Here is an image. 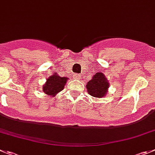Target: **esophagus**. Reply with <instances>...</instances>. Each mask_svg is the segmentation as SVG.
I'll use <instances>...</instances> for the list:
<instances>
[{"label":"esophagus","instance_id":"34e87169","mask_svg":"<svg viewBox=\"0 0 155 155\" xmlns=\"http://www.w3.org/2000/svg\"><path fill=\"white\" fill-rule=\"evenodd\" d=\"M74 76L75 78H80V75L78 74H75L74 75Z\"/></svg>","mask_w":155,"mask_h":155}]
</instances>
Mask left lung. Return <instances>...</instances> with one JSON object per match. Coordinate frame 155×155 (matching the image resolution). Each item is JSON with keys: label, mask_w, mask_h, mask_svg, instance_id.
Returning <instances> with one entry per match:
<instances>
[{"label": "left lung", "mask_w": 155, "mask_h": 155, "mask_svg": "<svg viewBox=\"0 0 155 155\" xmlns=\"http://www.w3.org/2000/svg\"><path fill=\"white\" fill-rule=\"evenodd\" d=\"M109 83L103 73H97L87 82L86 87L90 95L94 97H102L107 94Z\"/></svg>", "instance_id": "8db88e82"}]
</instances>
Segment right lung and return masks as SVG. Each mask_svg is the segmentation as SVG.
I'll return each mask as SVG.
<instances>
[{
    "instance_id": "obj_1",
    "label": "right lung",
    "mask_w": 155,
    "mask_h": 155,
    "mask_svg": "<svg viewBox=\"0 0 155 155\" xmlns=\"http://www.w3.org/2000/svg\"><path fill=\"white\" fill-rule=\"evenodd\" d=\"M65 78H61L58 74H54L47 79V82L43 87V91L48 95L54 96L58 92L63 90L64 84L67 83Z\"/></svg>"
}]
</instances>
